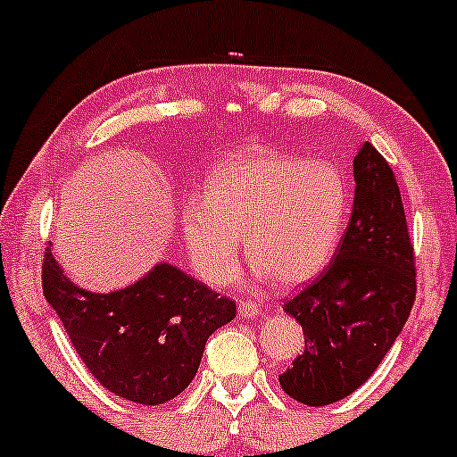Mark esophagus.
<instances>
[{
	"instance_id": "1",
	"label": "esophagus",
	"mask_w": 457,
	"mask_h": 457,
	"mask_svg": "<svg viewBox=\"0 0 457 457\" xmlns=\"http://www.w3.org/2000/svg\"><path fill=\"white\" fill-rule=\"evenodd\" d=\"M238 314L243 319H253V317H260V314H262V310H260L258 303L238 302Z\"/></svg>"
}]
</instances>
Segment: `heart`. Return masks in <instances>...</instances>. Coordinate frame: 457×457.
I'll return each mask as SVG.
<instances>
[{
  "label": "heart",
  "mask_w": 457,
  "mask_h": 457,
  "mask_svg": "<svg viewBox=\"0 0 457 457\" xmlns=\"http://www.w3.org/2000/svg\"><path fill=\"white\" fill-rule=\"evenodd\" d=\"M204 199L182 205L195 270L212 286L240 269V238L260 275L297 286L328 267L351 212L349 179L329 160L245 149L205 175Z\"/></svg>",
  "instance_id": "b5f03b06"
}]
</instances>
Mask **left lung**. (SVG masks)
Listing matches in <instances>:
<instances>
[{"label":"left lung","mask_w":457,"mask_h":457,"mask_svg":"<svg viewBox=\"0 0 457 457\" xmlns=\"http://www.w3.org/2000/svg\"><path fill=\"white\" fill-rule=\"evenodd\" d=\"M353 178V210L332 262L284 302L302 323L305 347L279 386L305 405H329L367 382L416 297L414 245L393 169L364 143Z\"/></svg>","instance_id":"1"}]
</instances>
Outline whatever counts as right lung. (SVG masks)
I'll use <instances>...</instances> for the list:
<instances>
[{
  "label": "right lung",
  "mask_w": 457,
  "mask_h": 457,
  "mask_svg": "<svg viewBox=\"0 0 457 457\" xmlns=\"http://www.w3.org/2000/svg\"><path fill=\"white\" fill-rule=\"evenodd\" d=\"M43 295L93 378L143 405L178 397L197 373L208 336L237 317L232 299L173 264H158L123 290L88 293L64 278L52 243Z\"/></svg>",
  "instance_id": "1"
}]
</instances>
